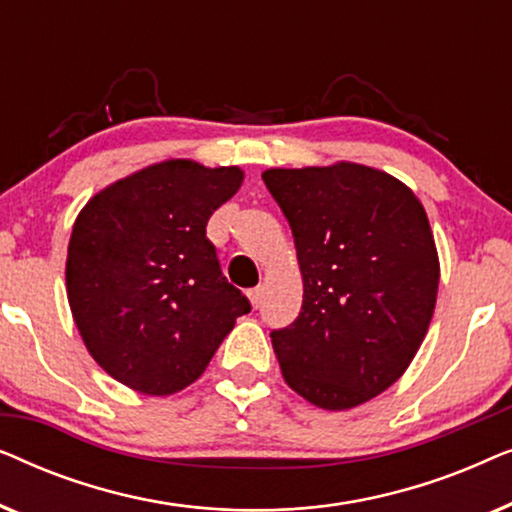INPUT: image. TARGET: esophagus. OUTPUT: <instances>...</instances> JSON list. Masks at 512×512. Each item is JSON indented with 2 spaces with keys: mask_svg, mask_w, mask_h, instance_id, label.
<instances>
[{
  "mask_svg": "<svg viewBox=\"0 0 512 512\" xmlns=\"http://www.w3.org/2000/svg\"><path fill=\"white\" fill-rule=\"evenodd\" d=\"M261 298H263V289H261V286H256V289L249 291V300H251V305H254V307L261 305Z\"/></svg>",
  "mask_w": 512,
  "mask_h": 512,
  "instance_id": "1",
  "label": "esophagus"
}]
</instances>
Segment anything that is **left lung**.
Returning a JSON list of instances; mask_svg holds the SVG:
<instances>
[{"instance_id":"left-lung-1","label":"left lung","mask_w":512,"mask_h":512,"mask_svg":"<svg viewBox=\"0 0 512 512\" xmlns=\"http://www.w3.org/2000/svg\"><path fill=\"white\" fill-rule=\"evenodd\" d=\"M303 272V307L270 333L289 387L324 410L389 389L415 359L438 293V254L422 202L356 163L268 170Z\"/></svg>"}]
</instances>
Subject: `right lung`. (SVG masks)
<instances>
[{
  "label": "right lung",
  "mask_w": 512,
  "mask_h": 512,
  "mask_svg": "<svg viewBox=\"0 0 512 512\" xmlns=\"http://www.w3.org/2000/svg\"><path fill=\"white\" fill-rule=\"evenodd\" d=\"M242 184L240 167L165 160L81 209L67 298L88 352L114 380L167 396L205 373L249 298L223 277L207 221Z\"/></svg>",
  "instance_id": "add662e5"
}]
</instances>
